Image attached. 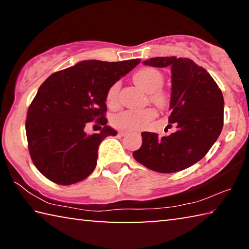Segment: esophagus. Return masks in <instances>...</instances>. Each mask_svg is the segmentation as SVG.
Listing matches in <instances>:
<instances>
[{
    "mask_svg": "<svg viewBox=\"0 0 249 249\" xmlns=\"http://www.w3.org/2000/svg\"><path fill=\"white\" fill-rule=\"evenodd\" d=\"M117 134H119L120 136H125V135L127 134V132H125V130H121V132H119Z\"/></svg>",
    "mask_w": 249,
    "mask_h": 249,
    "instance_id": "1",
    "label": "esophagus"
}]
</instances>
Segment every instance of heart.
<instances>
[{
  "mask_svg": "<svg viewBox=\"0 0 249 249\" xmlns=\"http://www.w3.org/2000/svg\"><path fill=\"white\" fill-rule=\"evenodd\" d=\"M134 82L142 90L149 93L151 102L158 107H163L167 103V95L160 88L162 87V73L154 68H144L138 70L133 75ZM120 83L116 82L109 87L107 93V104L109 107H115L119 104ZM156 117V111L153 107L142 109H127L113 116L112 124L120 129H138L148 124V122Z\"/></svg>",
  "mask_w": 249,
  "mask_h": 249,
  "instance_id": "obj_1",
  "label": "heart"
}]
</instances>
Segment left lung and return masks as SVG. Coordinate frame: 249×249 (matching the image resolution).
<instances>
[{
  "instance_id": "obj_1",
  "label": "left lung",
  "mask_w": 249,
  "mask_h": 249,
  "mask_svg": "<svg viewBox=\"0 0 249 249\" xmlns=\"http://www.w3.org/2000/svg\"><path fill=\"white\" fill-rule=\"evenodd\" d=\"M144 64L171 68L169 123L177 129L162 137L142 132L141 148L133 156L154 171H181L203 158L220 136L224 119L222 91L208 71L189 58L156 57Z\"/></svg>"
}]
</instances>
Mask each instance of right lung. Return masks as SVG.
<instances>
[{
	"mask_svg": "<svg viewBox=\"0 0 249 249\" xmlns=\"http://www.w3.org/2000/svg\"><path fill=\"white\" fill-rule=\"evenodd\" d=\"M140 62L84 60L45 80L29 105L25 124L29 155L41 175L69 185L92 174L100 142L117 134L107 125V91ZM93 120L104 128L87 135L84 127Z\"/></svg>",
	"mask_w": 249,
	"mask_h": 249,
	"instance_id": "obj_1",
	"label": "right lung"
}]
</instances>
